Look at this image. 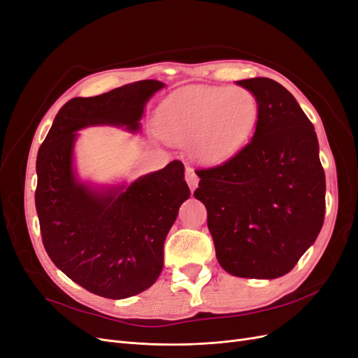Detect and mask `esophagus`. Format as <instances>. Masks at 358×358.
I'll return each instance as SVG.
<instances>
[{"label": "esophagus", "instance_id": "1", "mask_svg": "<svg viewBox=\"0 0 358 358\" xmlns=\"http://www.w3.org/2000/svg\"><path fill=\"white\" fill-rule=\"evenodd\" d=\"M187 183H188V187L191 188V191H194L197 188V185H199V176H197V173L194 171L192 169H187Z\"/></svg>", "mask_w": 358, "mask_h": 358}]
</instances>
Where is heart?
Returning <instances> with one entry per match:
<instances>
[{
	"mask_svg": "<svg viewBox=\"0 0 358 358\" xmlns=\"http://www.w3.org/2000/svg\"><path fill=\"white\" fill-rule=\"evenodd\" d=\"M258 119L255 96L242 88H194L164 103L159 129L179 142L194 140V152L206 162L234 155L252 136Z\"/></svg>",
	"mask_w": 358,
	"mask_h": 358,
	"instance_id": "1",
	"label": "heart"
}]
</instances>
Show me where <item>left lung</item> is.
Returning <instances> with one entry per match:
<instances>
[{
  "label": "left lung",
  "mask_w": 358,
  "mask_h": 358,
  "mask_svg": "<svg viewBox=\"0 0 358 358\" xmlns=\"http://www.w3.org/2000/svg\"><path fill=\"white\" fill-rule=\"evenodd\" d=\"M258 104L254 137L222 164L199 169L194 197L208 210L221 267L234 276L287 275L315 242L326 212V175L315 128L282 85L237 82Z\"/></svg>",
  "instance_id": "left-lung-1"
}]
</instances>
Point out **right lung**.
I'll use <instances>...</instances> for the list:
<instances>
[{
  "label": "right lung",
  "mask_w": 358,
  "mask_h": 358,
  "mask_svg": "<svg viewBox=\"0 0 358 358\" xmlns=\"http://www.w3.org/2000/svg\"><path fill=\"white\" fill-rule=\"evenodd\" d=\"M162 86L140 80L71 99L38 149L36 209L43 245L61 272L96 296L127 299L154 285L167 233L189 188L178 159L129 187H86L73 173L76 131L90 125L137 131L148 100Z\"/></svg>",
  "instance_id": "right-lung-1"
}]
</instances>
